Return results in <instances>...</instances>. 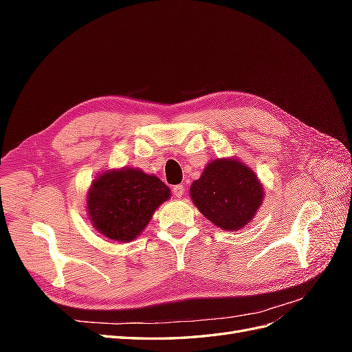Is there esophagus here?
<instances>
[{"instance_id": "obj_1", "label": "esophagus", "mask_w": 352, "mask_h": 352, "mask_svg": "<svg viewBox=\"0 0 352 352\" xmlns=\"http://www.w3.org/2000/svg\"><path fill=\"white\" fill-rule=\"evenodd\" d=\"M173 195L175 197H177V198H182V195L185 194V190H186V188L184 186V185H176V186H173Z\"/></svg>"}]
</instances>
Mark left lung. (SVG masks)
I'll return each mask as SVG.
<instances>
[{
    "label": "left lung",
    "instance_id": "8db88e82",
    "mask_svg": "<svg viewBox=\"0 0 352 352\" xmlns=\"http://www.w3.org/2000/svg\"><path fill=\"white\" fill-rule=\"evenodd\" d=\"M189 192L202 216L230 232L248 225L264 197L257 175L236 158L212 160Z\"/></svg>",
    "mask_w": 352,
    "mask_h": 352
}]
</instances>
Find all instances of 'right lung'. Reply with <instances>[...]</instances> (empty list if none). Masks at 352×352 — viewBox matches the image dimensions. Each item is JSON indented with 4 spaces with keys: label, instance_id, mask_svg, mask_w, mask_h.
I'll use <instances>...</instances> for the list:
<instances>
[{
    "label": "right lung",
    "instance_id": "obj_1",
    "mask_svg": "<svg viewBox=\"0 0 352 352\" xmlns=\"http://www.w3.org/2000/svg\"><path fill=\"white\" fill-rule=\"evenodd\" d=\"M168 198L170 189L157 176L123 167L97 176L88 190L87 208L98 233L113 241L131 242Z\"/></svg>",
    "mask_w": 352,
    "mask_h": 352
}]
</instances>
